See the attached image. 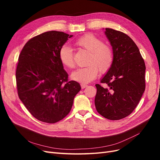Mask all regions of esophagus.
<instances>
[{"instance_id": "1", "label": "esophagus", "mask_w": 160, "mask_h": 160, "mask_svg": "<svg viewBox=\"0 0 160 160\" xmlns=\"http://www.w3.org/2000/svg\"><path fill=\"white\" fill-rule=\"evenodd\" d=\"M88 85H85V84H81V89H85V88H87Z\"/></svg>"}]
</instances>
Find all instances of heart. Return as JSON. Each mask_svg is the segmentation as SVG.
<instances>
[{"instance_id": "1", "label": "heart", "mask_w": 160, "mask_h": 160, "mask_svg": "<svg viewBox=\"0 0 160 160\" xmlns=\"http://www.w3.org/2000/svg\"><path fill=\"white\" fill-rule=\"evenodd\" d=\"M75 45L89 52L85 67L79 68L71 74V79L82 83H88L94 80L99 73H105L111 68L113 61V53L111 48L92 34H87L79 38ZM61 63L68 68H72L75 62L72 50L68 45H63L59 51Z\"/></svg>"}]
</instances>
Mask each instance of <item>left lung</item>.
Wrapping results in <instances>:
<instances>
[{"instance_id":"8db88e82","label":"left lung","mask_w":160,"mask_h":160,"mask_svg":"<svg viewBox=\"0 0 160 160\" xmlns=\"http://www.w3.org/2000/svg\"><path fill=\"white\" fill-rule=\"evenodd\" d=\"M112 47L113 61L101 83L96 84L95 105L98 112L110 120L127 117L137 107L146 88V65L138 47L126 34L106 28Z\"/></svg>"}]
</instances>
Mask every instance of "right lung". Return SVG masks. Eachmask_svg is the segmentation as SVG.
Here are the masks:
<instances>
[{
	"instance_id": "1",
	"label": "right lung",
	"mask_w": 160,
	"mask_h": 160,
	"mask_svg": "<svg viewBox=\"0 0 160 160\" xmlns=\"http://www.w3.org/2000/svg\"><path fill=\"white\" fill-rule=\"evenodd\" d=\"M72 35L51 31L32 38L18 57L16 81L19 99L31 115L42 122L55 123L71 109L79 83L68 81L59 51Z\"/></svg>"
}]
</instances>
